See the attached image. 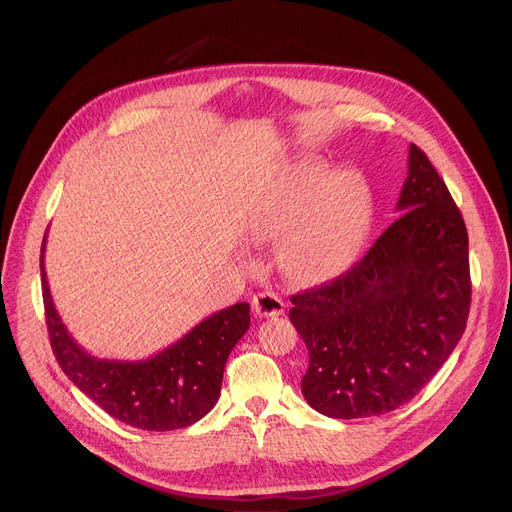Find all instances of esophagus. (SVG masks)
<instances>
[{
    "label": "esophagus",
    "mask_w": 512,
    "mask_h": 512,
    "mask_svg": "<svg viewBox=\"0 0 512 512\" xmlns=\"http://www.w3.org/2000/svg\"><path fill=\"white\" fill-rule=\"evenodd\" d=\"M252 308L258 316H279L285 310L283 300L271 289L258 291V294L252 298Z\"/></svg>",
    "instance_id": "1"
}]
</instances>
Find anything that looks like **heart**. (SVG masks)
Masks as SVG:
<instances>
[{"mask_svg":"<svg viewBox=\"0 0 512 512\" xmlns=\"http://www.w3.org/2000/svg\"><path fill=\"white\" fill-rule=\"evenodd\" d=\"M369 193L350 170L331 173L321 160H298L277 175L248 229L254 237H287L285 269L302 277L342 273L360 254L369 233Z\"/></svg>","mask_w":512,"mask_h":512,"instance_id":"obj_1","label":"heart"}]
</instances>
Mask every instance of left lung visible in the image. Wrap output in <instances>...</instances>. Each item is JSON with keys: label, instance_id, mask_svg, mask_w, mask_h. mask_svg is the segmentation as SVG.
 Returning <instances> with one entry per match:
<instances>
[{"label": "left lung", "instance_id": "8db88e82", "mask_svg": "<svg viewBox=\"0 0 512 512\" xmlns=\"http://www.w3.org/2000/svg\"><path fill=\"white\" fill-rule=\"evenodd\" d=\"M402 214L350 271L291 296L308 348L306 402L331 419L383 415L442 369L471 308L469 235L444 179L415 143Z\"/></svg>", "mask_w": 512, "mask_h": 512}]
</instances>
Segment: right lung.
<instances>
[{
    "label": "right lung",
    "mask_w": 512,
    "mask_h": 512,
    "mask_svg": "<svg viewBox=\"0 0 512 512\" xmlns=\"http://www.w3.org/2000/svg\"><path fill=\"white\" fill-rule=\"evenodd\" d=\"M45 323L64 375L110 417L145 431L189 427L214 408L221 396L225 362L250 329V304L239 302L210 314L179 342L148 360H108L81 348L54 306L43 266Z\"/></svg>",
    "instance_id": "right-lung-1"
}]
</instances>
